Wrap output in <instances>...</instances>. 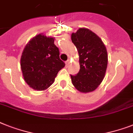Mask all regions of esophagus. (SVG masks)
I'll use <instances>...</instances> for the list:
<instances>
[{
    "label": "esophagus",
    "instance_id": "34e87169",
    "mask_svg": "<svg viewBox=\"0 0 133 133\" xmlns=\"http://www.w3.org/2000/svg\"><path fill=\"white\" fill-rule=\"evenodd\" d=\"M70 59H68V61H66V62H65V64H66L67 66H68V65L70 64Z\"/></svg>",
    "mask_w": 133,
    "mask_h": 133
}]
</instances>
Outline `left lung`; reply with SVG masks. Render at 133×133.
<instances>
[{"mask_svg":"<svg viewBox=\"0 0 133 133\" xmlns=\"http://www.w3.org/2000/svg\"><path fill=\"white\" fill-rule=\"evenodd\" d=\"M77 48L80 70L71 75L72 83L78 91L89 93L96 89L104 79L108 64V55L102 39L86 28H79L71 35Z\"/></svg>","mask_w":133,"mask_h":133,"instance_id":"obj_1","label":"left lung"}]
</instances>
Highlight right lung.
Here are the masks:
<instances>
[{
	"label": "right lung",
	"instance_id": "obj_1",
	"mask_svg": "<svg viewBox=\"0 0 133 133\" xmlns=\"http://www.w3.org/2000/svg\"><path fill=\"white\" fill-rule=\"evenodd\" d=\"M54 42L55 37L39 33L30 39L22 53L20 67L24 80L35 90L48 89L65 67Z\"/></svg>",
	"mask_w": 133,
	"mask_h": 133
}]
</instances>
